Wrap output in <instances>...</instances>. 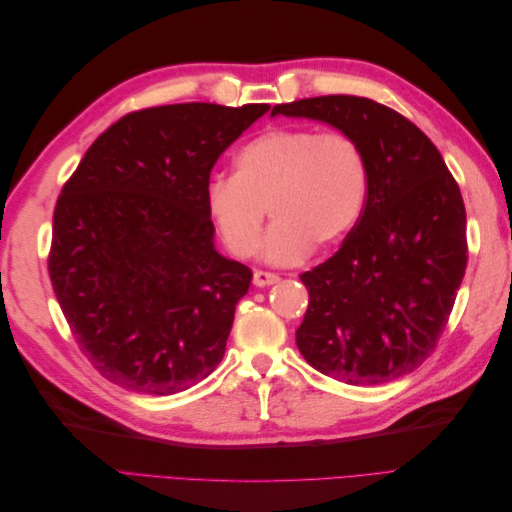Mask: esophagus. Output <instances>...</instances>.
Here are the masks:
<instances>
[{"instance_id":"34e87169","label":"esophagus","mask_w":512,"mask_h":512,"mask_svg":"<svg viewBox=\"0 0 512 512\" xmlns=\"http://www.w3.org/2000/svg\"><path fill=\"white\" fill-rule=\"evenodd\" d=\"M277 282H280V275H275L271 271H254V286L258 288H265Z\"/></svg>"}]
</instances>
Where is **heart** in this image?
<instances>
[{"label":"heart","mask_w":512,"mask_h":512,"mask_svg":"<svg viewBox=\"0 0 512 512\" xmlns=\"http://www.w3.org/2000/svg\"><path fill=\"white\" fill-rule=\"evenodd\" d=\"M367 162L346 132L280 128L256 136L235 156V177H213L205 203L228 252L250 258L265 211L275 222L265 256L297 262L337 245L359 222Z\"/></svg>","instance_id":"heart-1"}]
</instances>
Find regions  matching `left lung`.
Masks as SVG:
<instances>
[{
  "mask_svg": "<svg viewBox=\"0 0 512 512\" xmlns=\"http://www.w3.org/2000/svg\"><path fill=\"white\" fill-rule=\"evenodd\" d=\"M327 121L367 162V196L342 247L301 275L297 346L322 374L384 384L427 361L468 265L466 205L440 151L410 119L359 96H318L273 115Z\"/></svg>",
  "mask_w": 512,
  "mask_h": 512,
  "instance_id": "8db88e82",
  "label": "left lung"
}]
</instances>
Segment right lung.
<instances>
[{"label": "right lung", "instance_id": "1", "mask_svg": "<svg viewBox=\"0 0 512 512\" xmlns=\"http://www.w3.org/2000/svg\"><path fill=\"white\" fill-rule=\"evenodd\" d=\"M269 104H166L87 149L53 213L49 275L87 361L123 389L173 395L218 367L252 271L213 247L205 192Z\"/></svg>", "mask_w": 512, "mask_h": 512}]
</instances>
